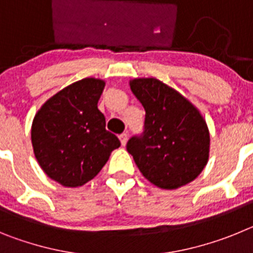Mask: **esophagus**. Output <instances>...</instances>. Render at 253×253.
Returning <instances> with one entry per match:
<instances>
[{"instance_id":"1","label":"esophagus","mask_w":253,"mask_h":253,"mask_svg":"<svg viewBox=\"0 0 253 253\" xmlns=\"http://www.w3.org/2000/svg\"><path fill=\"white\" fill-rule=\"evenodd\" d=\"M119 139H120V142H122L123 146H125V144H126V140H128V133L120 134Z\"/></svg>"}]
</instances>
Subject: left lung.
I'll return each mask as SVG.
<instances>
[{
    "mask_svg": "<svg viewBox=\"0 0 253 253\" xmlns=\"http://www.w3.org/2000/svg\"><path fill=\"white\" fill-rule=\"evenodd\" d=\"M130 88L146 110L144 130L126 143L142 175L166 190L195 180L209 158V130L202 114L156 78H135Z\"/></svg>",
    "mask_w": 253,
    "mask_h": 253,
    "instance_id": "1",
    "label": "left lung"
}]
</instances>
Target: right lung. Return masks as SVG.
Masks as SVG:
<instances>
[{"instance_id": "1", "label": "right lung", "mask_w": 253, "mask_h": 253, "mask_svg": "<svg viewBox=\"0 0 253 253\" xmlns=\"http://www.w3.org/2000/svg\"><path fill=\"white\" fill-rule=\"evenodd\" d=\"M105 82L84 78L51 96L31 125L34 154L46 175L66 187L92 180L119 148L120 140L105 129L97 109Z\"/></svg>"}]
</instances>
